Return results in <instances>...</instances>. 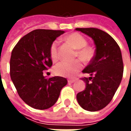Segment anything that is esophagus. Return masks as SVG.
<instances>
[{
  "label": "esophagus",
  "instance_id": "obj_1",
  "mask_svg": "<svg viewBox=\"0 0 131 131\" xmlns=\"http://www.w3.org/2000/svg\"><path fill=\"white\" fill-rule=\"evenodd\" d=\"M75 82V80L74 79H69L68 83H73Z\"/></svg>",
  "mask_w": 131,
  "mask_h": 131
}]
</instances>
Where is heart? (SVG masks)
<instances>
[{
    "instance_id": "1",
    "label": "heart",
    "mask_w": 131,
    "mask_h": 131,
    "mask_svg": "<svg viewBox=\"0 0 131 131\" xmlns=\"http://www.w3.org/2000/svg\"><path fill=\"white\" fill-rule=\"evenodd\" d=\"M64 40L71 44L74 48L77 49V55L81 60L88 62L92 59L93 52L91 48L87 46V40L82 35L79 33H71L67 35ZM50 54L52 60L56 62L59 59L58 54V43L54 41L50 48ZM82 68V64L79 60H74L73 62L62 61L54 67V73L58 76L64 77H72Z\"/></svg>"
}]
</instances>
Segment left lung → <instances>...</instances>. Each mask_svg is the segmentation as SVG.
Masks as SVG:
<instances>
[{
    "instance_id": "8db88e82",
    "label": "left lung",
    "mask_w": 131,
    "mask_h": 131,
    "mask_svg": "<svg viewBox=\"0 0 131 131\" xmlns=\"http://www.w3.org/2000/svg\"><path fill=\"white\" fill-rule=\"evenodd\" d=\"M92 38L95 53L83 72L89 74L82 79L85 88L77 95L83 109L96 112L110 103L121 83L124 64L119 46L110 34L97 28H77Z\"/></svg>"
}]
</instances>
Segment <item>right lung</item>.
<instances>
[{
  "instance_id": "right-lung-1",
  "label": "right lung",
  "mask_w": 131,
  "mask_h": 131,
  "mask_svg": "<svg viewBox=\"0 0 131 131\" xmlns=\"http://www.w3.org/2000/svg\"><path fill=\"white\" fill-rule=\"evenodd\" d=\"M64 33L61 30H34L21 38L12 51L11 79L21 100L36 110H47L53 106L62 88L67 84L64 77L48 79L43 72L52 64L50 54L51 44Z\"/></svg>"
}]
</instances>
